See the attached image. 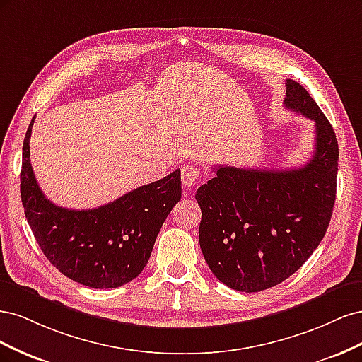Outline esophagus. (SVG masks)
Listing matches in <instances>:
<instances>
[{
    "label": "esophagus",
    "mask_w": 362,
    "mask_h": 362,
    "mask_svg": "<svg viewBox=\"0 0 362 362\" xmlns=\"http://www.w3.org/2000/svg\"><path fill=\"white\" fill-rule=\"evenodd\" d=\"M201 169L194 164H185V166L181 169V182L182 187L190 189L193 185L199 181L201 178Z\"/></svg>",
    "instance_id": "34e87169"
}]
</instances>
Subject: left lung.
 Listing matches in <instances>:
<instances>
[{"label": "left lung", "mask_w": 362, "mask_h": 362, "mask_svg": "<svg viewBox=\"0 0 362 362\" xmlns=\"http://www.w3.org/2000/svg\"><path fill=\"white\" fill-rule=\"evenodd\" d=\"M284 105L314 120L313 158L298 169L214 168L196 192L199 245L226 287L257 293L290 278L320 245L337 193L338 141L305 87L287 80Z\"/></svg>", "instance_id": "8db88e82"}]
</instances>
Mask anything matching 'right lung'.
Returning <instances> with one entry per match:
<instances>
[{
    "instance_id": "obj_1",
    "label": "right lung",
    "mask_w": 362,
    "mask_h": 362,
    "mask_svg": "<svg viewBox=\"0 0 362 362\" xmlns=\"http://www.w3.org/2000/svg\"><path fill=\"white\" fill-rule=\"evenodd\" d=\"M28 125L23 146L21 199L43 255L69 279L92 288H116L140 275L160 229L181 199V170L140 185L92 210L57 206L42 193L30 163Z\"/></svg>"
}]
</instances>
